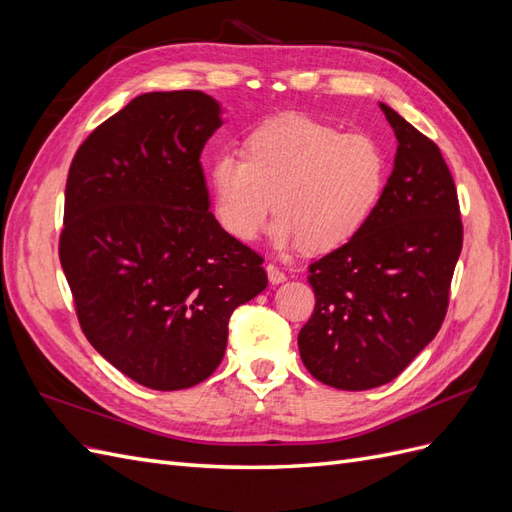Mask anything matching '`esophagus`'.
Masks as SVG:
<instances>
[{"label":"esophagus","instance_id":"obj_1","mask_svg":"<svg viewBox=\"0 0 512 512\" xmlns=\"http://www.w3.org/2000/svg\"><path fill=\"white\" fill-rule=\"evenodd\" d=\"M267 277H269V282H271L273 286L286 282V273H284L282 269H277L275 265H267Z\"/></svg>","mask_w":512,"mask_h":512}]
</instances>
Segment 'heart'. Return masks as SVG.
<instances>
[{
  "label": "heart",
  "instance_id": "heart-1",
  "mask_svg": "<svg viewBox=\"0 0 512 512\" xmlns=\"http://www.w3.org/2000/svg\"><path fill=\"white\" fill-rule=\"evenodd\" d=\"M386 183V156L367 134H342L303 115L273 117L245 138V156L220 151L209 166L211 211L237 241H254L271 207V245L331 252L369 220Z\"/></svg>",
  "mask_w": 512,
  "mask_h": 512
}]
</instances>
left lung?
Instances as JSON below:
<instances>
[{
  "label": "left lung",
  "mask_w": 512,
  "mask_h": 512,
  "mask_svg": "<svg viewBox=\"0 0 512 512\" xmlns=\"http://www.w3.org/2000/svg\"><path fill=\"white\" fill-rule=\"evenodd\" d=\"M380 108L397 138L393 173L359 235L309 265L316 307L299 333L309 374L342 391L395 380L436 337L463 243L438 145Z\"/></svg>",
  "instance_id": "8db88e82"
}]
</instances>
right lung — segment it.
<instances>
[{"label":"right lung","mask_w":512,"mask_h":512,"mask_svg":"<svg viewBox=\"0 0 512 512\" xmlns=\"http://www.w3.org/2000/svg\"><path fill=\"white\" fill-rule=\"evenodd\" d=\"M203 91H151L87 136L66 183L59 260L83 333L153 391L207 380L228 320L267 288L262 258L215 222L200 153L222 128Z\"/></svg>","instance_id":"obj_1"}]
</instances>
